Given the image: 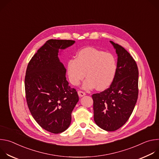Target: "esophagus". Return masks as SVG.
Returning a JSON list of instances; mask_svg holds the SVG:
<instances>
[{
  "mask_svg": "<svg viewBox=\"0 0 159 159\" xmlns=\"http://www.w3.org/2000/svg\"><path fill=\"white\" fill-rule=\"evenodd\" d=\"M78 94H79V97H82V96H84L85 95V93L84 91H82V90H79Z\"/></svg>",
  "mask_w": 159,
  "mask_h": 159,
  "instance_id": "esophagus-1",
  "label": "esophagus"
}]
</instances>
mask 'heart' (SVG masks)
<instances>
[{
    "mask_svg": "<svg viewBox=\"0 0 159 159\" xmlns=\"http://www.w3.org/2000/svg\"><path fill=\"white\" fill-rule=\"evenodd\" d=\"M117 69L115 57L109 53L93 48L81 50L74 60L67 63L66 72L72 84L77 85L85 77L83 84L85 89L96 86L98 90L108 87L114 80Z\"/></svg>",
    "mask_w": 159,
    "mask_h": 159,
    "instance_id": "obj_1",
    "label": "heart"
}]
</instances>
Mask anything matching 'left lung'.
<instances>
[{
	"label": "left lung",
	"instance_id": "obj_1",
	"mask_svg": "<svg viewBox=\"0 0 159 159\" xmlns=\"http://www.w3.org/2000/svg\"><path fill=\"white\" fill-rule=\"evenodd\" d=\"M118 55L117 69L110 87L92 95L94 120L101 128L115 131L128 120L139 96V69L130 54L110 41Z\"/></svg>",
	"mask_w": 159,
	"mask_h": 159
}]
</instances>
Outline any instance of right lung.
Masks as SVG:
<instances>
[{
	"instance_id": "right-lung-1",
	"label": "right lung",
	"mask_w": 159,
	"mask_h": 159,
	"mask_svg": "<svg viewBox=\"0 0 159 159\" xmlns=\"http://www.w3.org/2000/svg\"><path fill=\"white\" fill-rule=\"evenodd\" d=\"M74 40L49 39L30 61L25 80L26 98L33 117L49 132L60 133L69 127L72 112L79 101L76 90L69 85L66 69L58 57Z\"/></svg>"
}]
</instances>
